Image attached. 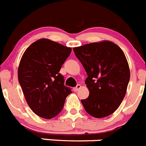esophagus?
Segmentation results:
<instances>
[{"label": "esophagus", "mask_w": 146, "mask_h": 146, "mask_svg": "<svg viewBox=\"0 0 146 146\" xmlns=\"http://www.w3.org/2000/svg\"><path fill=\"white\" fill-rule=\"evenodd\" d=\"M80 88H81V85L78 84L77 86L74 87V92H78V91H79Z\"/></svg>", "instance_id": "esophagus-1"}]
</instances>
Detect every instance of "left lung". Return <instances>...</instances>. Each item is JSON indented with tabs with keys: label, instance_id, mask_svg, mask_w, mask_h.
<instances>
[{
	"label": "left lung",
	"instance_id": "left-lung-1",
	"mask_svg": "<svg viewBox=\"0 0 146 146\" xmlns=\"http://www.w3.org/2000/svg\"><path fill=\"white\" fill-rule=\"evenodd\" d=\"M76 57L87 73L85 83L89 96L81 103L88 114L106 117L121 104L130 80V69L124 52L109 40L74 47Z\"/></svg>",
	"mask_w": 146,
	"mask_h": 146
}]
</instances>
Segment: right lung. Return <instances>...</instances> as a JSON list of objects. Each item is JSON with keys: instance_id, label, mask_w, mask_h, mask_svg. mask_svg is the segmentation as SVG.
<instances>
[{"instance_id": "obj_1", "label": "right lung", "mask_w": 146, "mask_h": 146, "mask_svg": "<svg viewBox=\"0 0 146 146\" xmlns=\"http://www.w3.org/2000/svg\"><path fill=\"white\" fill-rule=\"evenodd\" d=\"M72 48L46 38L29 46L20 61L17 77L27 104L32 111L44 119H52L63 109L72 93L64 86L59 73Z\"/></svg>"}]
</instances>
